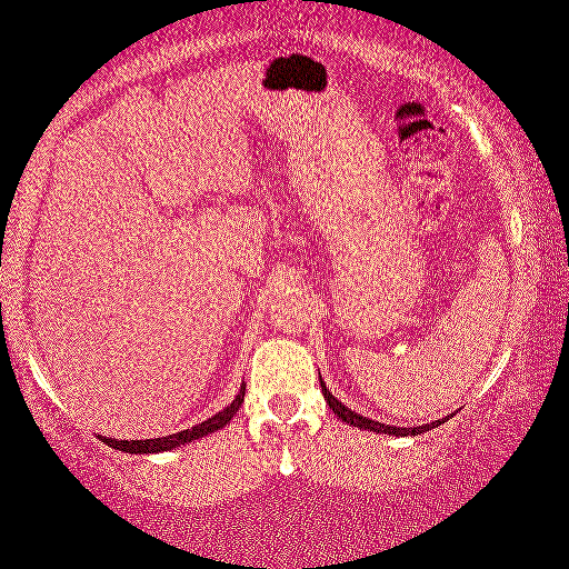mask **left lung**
<instances>
[{"mask_svg": "<svg viewBox=\"0 0 569 569\" xmlns=\"http://www.w3.org/2000/svg\"><path fill=\"white\" fill-rule=\"evenodd\" d=\"M320 386H322V396H325V400H328V406L332 408V413H335V416L342 418V421L350 423V426L366 428V431H372V433H388V436H421V433H426V431H431V428H439L441 423H446V421H449V418H451V416H446V418H439V421H433V423L413 426V428L380 423V421H372V418H366V416H360V413H356V411H350V408H348L346 403H340V400L330 393V388L325 386V380H322V378H320Z\"/></svg>", "mask_w": 569, "mask_h": 569, "instance_id": "left-lung-1", "label": "left lung"}]
</instances>
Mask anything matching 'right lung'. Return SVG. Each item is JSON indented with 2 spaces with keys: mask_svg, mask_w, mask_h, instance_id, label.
<instances>
[{
  "mask_svg": "<svg viewBox=\"0 0 569 569\" xmlns=\"http://www.w3.org/2000/svg\"><path fill=\"white\" fill-rule=\"evenodd\" d=\"M241 400H244V386H241L239 396L231 400V403L219 411L217 416L207 418V421H201L191 428H183L179 433H171V436H161V439H146V441H118V439H108V436H100L102 443L113 446L118 451H126V453H161V451H171V449H179V446H186L191 441H199L203 436H209L213 431H221L223 426H227L234 413L241 408Z\"/></svg>",
  "mask_w": 569,
  "mask_h": 569,
  "instance_id": "1",
  "label": "right lung"
}]
</instances>
